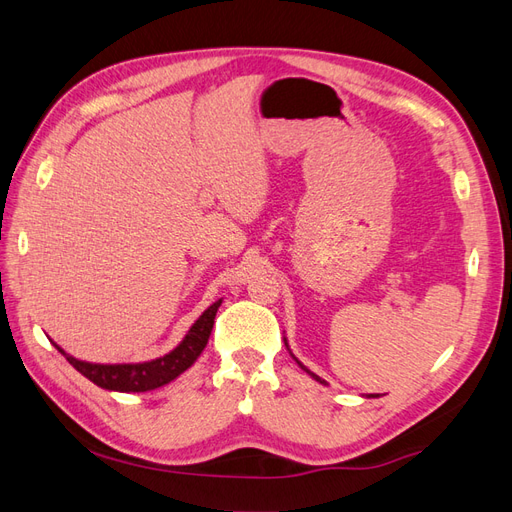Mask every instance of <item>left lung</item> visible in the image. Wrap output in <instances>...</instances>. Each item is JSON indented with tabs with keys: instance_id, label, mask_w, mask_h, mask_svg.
Returning a JSON list of instances; mask_svg holds the SVG:
<instances>
[{
	"instance_id": "8db88e82",
	"label": "left lung",
	"mask_w": 512,
	"mask_h": 512,
	"mask_svg": "<svg viewBox=\"0 0 512 512\" xmlns=\"http://www.w3.org/2000/svg\"><path fill=\"white\" fill-rule=\"evenodd\" d=\"M299 365H301V363H299ZM301 367H303V365H301ZM303 369H305V367H303ZM305 371H307V374H309V376H312V378H316L318 382H324V380H320V378H318L316 374H312V371H309V369H305ZM369 397H378V395H369Z\"/></svg>"
}]
</instances>
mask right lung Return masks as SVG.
I'll return each mask as SVG.
<instances>
[{
    "label": "right lung",
    "instance_id": "1",
    "mask_svg": "<svg viewBox=\"0 0 512 512\" xmlns=\"http://www.w3.org/2000/svg\"><path fill=\"white\" fill-rule=\"evenodd\" d=\"M220 303H222V299L215 301L209 309H205V314L192 324L188 335H185L183 342L173 352H168V354L160 356V359L149 361V363H128V365L85 363V361H79V359H74V356L66 354L57 344H55V348L66 356L68 363L76 371H81L85 378L102 386V389L119 391V393L153 391V389H158V386H164L170 380H175L179 374H183V371L198 359L200 352L205 350Z\"/></svg>",
    "mask_w": 512,
    "mask_h": 512
}]
</instances>
